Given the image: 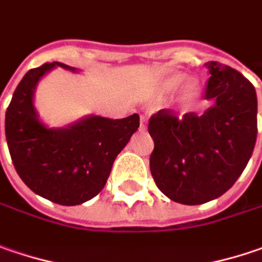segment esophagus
Segmentation results:
<instances>
[{
    "instance_id": "obj_1",
    "label": "esophagus",
    "mask_w": 262,
    "mask_h": 262,
    "mask_svg": "<svg viewBox=\"0 0 262 262\" xmlns=\"http://www.w3.org/2000/svg\"><path fill=\"white\" fill-rule=\"evenodd\" d=\"M146 124H147V116H146V115H141V116H140V128L144 129V128H146Z\"/></svg>"
}]
</instances>
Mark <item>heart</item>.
<instances>
[{
  "instance_id": "1",
  "label": "heart",
  "mask_w": 262,
  "mask_h": 262,
  "mask_svg": "<svg viewBox=\"0 0 262 262\" xmlns=\"http://www.w3.org/2000/svg\"><path fill=\"white\" fill-rule=\"evenodd\" d=\"M183 81H184V76H181V75H174V76H171L169 79H166L165 88H166V90H176V88H178V86L181 85ZM186 97H187V100H193V98L196 97V90H194L193 86H190L189 90H187Z\"/></svg>"
}]
</instances>
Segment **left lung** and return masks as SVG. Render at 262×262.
<instances>
[{
  "label": "left lung",
  "mask_w": 262,
  "mask_h": 262,
  "mask_svg": "<svg viewBox=\"0 0 262 262\" xmlns=\"http://www.w3.org/2000/svg\"><path fill=\"white\" fill-rule=\"evenodd\" d=\"M209 78L203 97L214 104L180 119L169 109L151 115L155 141L150 172L158 189L171 201L201 205L220 198L236 183L255 147L256 93L236 69L206 63Z\"/></svg>",
  "instance_id": "left-lung-1"
}]
</instances>
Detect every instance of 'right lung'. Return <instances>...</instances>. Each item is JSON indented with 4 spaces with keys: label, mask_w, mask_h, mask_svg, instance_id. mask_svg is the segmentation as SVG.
<instances>
[{
    "label": "right lung",
    "mask_w": 262,
    "mask_h": 262,
    "mask_svg": "<svg viewBox=\"0 0 262 262\" xmlns=\"http://www.w3.org/2000/svg\"><path fill=\"white\" fill-rule=\"evenodd\" d=\"M54 66L75 71L56 61L26 73L7 107L6 137L23 183L51 202L73 206L93 199L104 187L113 161L140 126V116H88L68 128H47L38 121L33 91Z\"/></svg>",
    "instance_id": "right-lung-1"
}]
</instances>
